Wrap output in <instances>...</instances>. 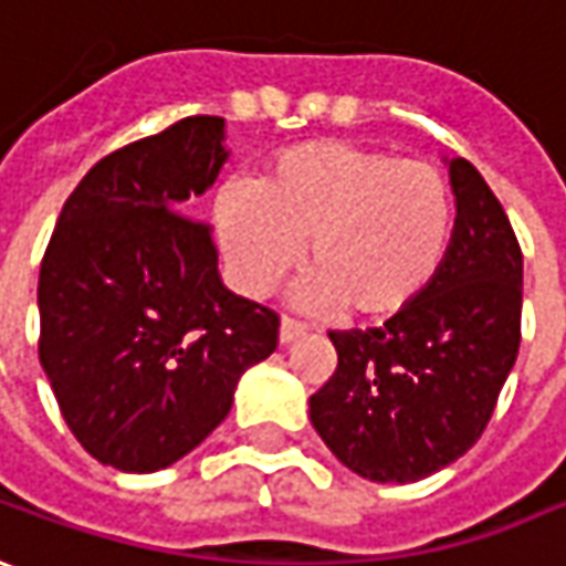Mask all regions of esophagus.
I'll use <instances>...</instances> for the list:
<instances>
[{"label": "esophagus", "mask_w": 566, "mask_h": 566, "mask_svg": "<svg viewBox=\"0 0 566 566\" xmlns=\"http://www.w3.org/2000/svg\"><path fill=\"white\" fill-rule=\"evenodd\" d=\"M298 336H305V327H302L298 321H290V317H283V321H280V343L290 345V343H295Z\"/></svg>", "instance_id": "1"}]
</instances>
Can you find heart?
<instances>
[{"label": "heart", "instance_id": "heart-1", "mask_svg": "<svg viewBox=\"0 0 566 566\" xmlns=\"http://www.w3.org/2000/svg\"><path fill=\"white\" fill-rule=\"evenodd\" d=\"M211 214L239 290L268 295L308 238L295 302L358 321L415 308L449 261L458 221L442 170L352 139L283 149L258 186H221Z\"/></svg>", "mask_w": 566, "mask_h": 566}]
</instances>
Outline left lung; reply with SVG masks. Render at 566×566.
<instances>
[{"label": "left lung", "mask_w": 566, "mask_h": 566, "mask_svg": "<svg viewBox=\"0 0 566 566\" xmlns=\"http://www.w3.org/2000/svg\"><path fill=\"white\" fill-rule=\"evenodd\" d=\"M442 161L458 211L442 274L380 329L329 333L339 364L311 396L317 436L374 483H417L458 461L486 430L521 348L517 237L480 170Z\"/></svg>", "instance_id": "obj_1"}]
</instances>
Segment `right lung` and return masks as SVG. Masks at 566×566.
<instances>
[{
	"instance_id": "add662e5",
	"label": "right lung",
	"mask_w": 566,
	"mask_h": 566,
	"mask_svg": "<svg viewBox=\"0 0 566 566\" xmlns=\"http://www.w3.org/2000/svg\"><path fill=\"white\" fill-rule=\"evenodd\" d=\"M184 117L105 155L67 196L40 268V364L71 433L124 473L177 464L221 427L239 377L276 348L274 311L223 286L189 221L230 149Z\"/></svg>"
}]
</instances>
